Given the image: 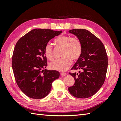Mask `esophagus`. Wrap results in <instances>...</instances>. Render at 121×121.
Returning a JSON list of instances; mask_svg holds the SVG:
<instances>
[{"label": "esophagus", "instance_id": "34e87169", "mask_svg": "<svg viewBox=\"0 0 121 121\" xmlns=\"http://www.w3.org/2000/svg\"><path fill=\"white\" fill-rule=\"evenodd\" d=\"M60 75L61 76H65L67 75L66 73H60Z\"/></svg>", "mask_w": 121, "mask_h": 121}]
</instances>
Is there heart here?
Listing matches in <instances>:
<instances>
[{"instance_id": "obj_1", "label": "heart", "mask_w": 121, "mask_h": 121, "mask_svg": "<svg viewBox=\"0 0 121 121\" xmlns=\"http://www.w3.org/2000/svg\"><path fill=\"white\" fill-rule=\"evenodd\" d=\"M55 42L58 46L63 48L61 54L63 58L51 62L49 67L52 70L64 71L71 65V60L76 61L79 58L82 52V47L79 40L68 35H60L56 39ZM44 54L49 60L53 59V48L50 43L45 46Z\"/></svg>"}]
</instances>
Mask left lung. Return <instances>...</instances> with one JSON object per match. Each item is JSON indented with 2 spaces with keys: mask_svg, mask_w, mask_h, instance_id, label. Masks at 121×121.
Wrapping results in <instances>:
<instances>
[{
  "mask_svg": "<svg viewBox=\"0 0 121 121\" xmlns=\"http://www.w3.org/2000/svg\"><path fill=\"white\" fill-rule=\"evenodd\" d=\"M69 32L78 39L82 52L71 69L80 71L69 73L74 78L75 83L68 90L73 97L87 98L97 93L105 81L108 67L107 53L101 41L88 30L74 29Z\"/></svg>",
  "mask_w": 121,
  "mask_h": 121,
  "instance_id": "1",
  "label": "left lung"
}]
</instances>
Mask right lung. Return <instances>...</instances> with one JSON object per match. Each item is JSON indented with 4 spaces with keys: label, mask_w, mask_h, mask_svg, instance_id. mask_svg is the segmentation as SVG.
Returning <instances> with one entry per match:
<instances>
[{
    "label": "right lung",
    "mask_w": 121,
    "mask_h": 121,
    "mask_svg": "<svg viewBox=\"0 0 121 121\" xmlns=\"http://www.w3.org/2000/svg\"><path fill=\"white\" fill-rule=\"evenodd\" d=\"M61 32V30L35 29L16 43L12 68L18 86L28 97L37 99L45 97L50 92L53 82L60 76L56 70H44L48 65L44 48L51 39Z\"/></svg>",
    "instance_id": "obj_1"
}]
</instances>
